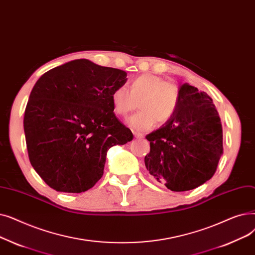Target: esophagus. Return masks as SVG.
I'll return each mask as SVG.
<instances>
[{"instance_id": "1", "label": "esophagus", "mask_w": 255, "mask_h": 255, "mask_svg": "<svg viewBox=\"0 0 255 255\" xmlns=\"http://www.w3.org/2000/svg\"><path fill=\"white\" fill-rule=\"evenodd\" d=\"M134 136H135V138H137V139H142V138H143V134H141V132H138V131H135V132H134Z\"/></svg>"}]
</instances>
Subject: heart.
<instances>
[{
    "label": "heart",
    "mask_w": 255,
    "mask_h": 255,
    "mask_svg": "<svg viewBox=\"0 0 255 255\" xmlns=\"http://www.w3.org/2000/svg\"><path fill=\"white\" fill-rule=\"evenodd\" d=\"M140 112L127 120L136 130L151 128L155 120L165 124L175 113L179 103V90L176 85L166 82L155 75H142L130 82L129 90L118 86L111 93V104L116 115L125 117L137 108Z\"/></svg>",
    "instance_id": "1"
}]
</instances>
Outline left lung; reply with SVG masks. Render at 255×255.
<instances>
[{
	"mask_svg": "<svg viewBox=\"0 0 255 255\" xmlns=\"http://www.w3.org/2000/svg\"><path fill=\"white\" fill-rule=\"evenodd\" d=\"M149 174L169 190L195 189L212 178L223 153L221 120L213 100L185 83L173 116L146 136Z\"/></svg>",
	"mask_w": 255,
	"mask_h": 255,
	"instance_id": "obj_1",
	"label": "left lung"
}]
</instances>
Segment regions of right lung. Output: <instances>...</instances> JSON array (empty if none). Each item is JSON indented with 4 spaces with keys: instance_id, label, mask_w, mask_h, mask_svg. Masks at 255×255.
Here are the masks:
<instances>
[{
    "instance_id": "add662e5",
    "label": "right lung",
    "mask_w": 255,
    "mask_h": 255,
    "mask_svg": "<svg viewBox=\"0 0 255 255\" xmlns=\"http://www.w3.org/2000/svg\"><path fill=\"white\" fill-rule=\"evenodd\" d=\"M127 72L79 59L46 71L31 91L23 117L29 159L56 191L82 193L104 174L107 151L134 136L116 118L114 88Z\"/></svg>"
}]
</instances>
